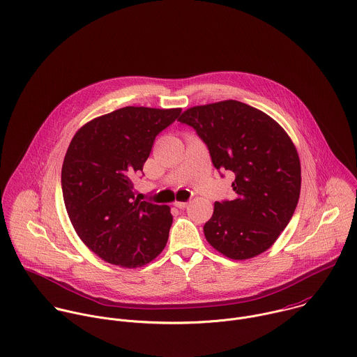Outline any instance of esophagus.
Instances as JSON below:
<instances>
[{
    "mask_svg": "<svg viewBox=\"0 0 357 357\" xmlns=\"http://www.w3.org/2000/svg\"><path fill=\"white\" fill-rule=\"evenodd\" d=\"M173 205H174V206H177V208H185V206L188 205V202H183V201H174V202H173Z\"/></svg>",
    "mask_w": 357,
    "mask_h": 357,
    "instance_id": "esophagus-1",
    "label": "esophagus"
}]
</instances>
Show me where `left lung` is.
Segmentation results:
<instances>
[{"instance_id":"8db88e82","label":"left lung","mask_w":357,"mask_h":357,"mask_svg":"<svg viewBox=\"0 0 357 357\" xmlns=\"http://www.w3.org/2000/svg\"><path fill=\"white\" fill-rule=\"evenodd\" d=\"M178 121L195 130L222 177L234 176V199L216 201L204 226L208 243L231 259L266 251L300 197V160L289 135L268 114L237 100L191 107Z\"/></svg>"}]
</instances>
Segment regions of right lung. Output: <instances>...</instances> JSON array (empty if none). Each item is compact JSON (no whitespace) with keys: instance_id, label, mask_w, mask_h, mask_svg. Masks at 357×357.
Wrapping results in <instances>:
<instances>
[{"instance_id":"right-lung-1","label":"right lung","mask_w":357,"mask_h":357,"mask_svg":"<svg viewBox=\"0 0 357 357\" xmlns=\"http://www.w3.org/2000/svg\"><path fill=\"white\" fill-rule=\"evenodd\" d=\"M181 109L123 107L86 123L74 135L61 170L63 198L79 238L102 259L137 268L165 248L170 208L134 199L155 138Z\"/></svg>"}]
</instances>
